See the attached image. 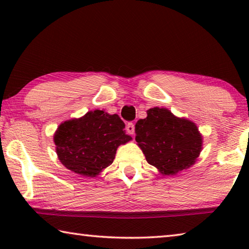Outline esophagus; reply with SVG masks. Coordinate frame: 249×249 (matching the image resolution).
<instances>
[{"mask_svg": "<svg viewBox=\"0 0 249 249\" xmlns=\"http://www.w3.org/2000/svg\"><path fill=\"white\" fill-rule=\"evenodd\" d=\"M126 132H127L129 135H133L135 132V125L134 123H128L126 125Z\"/></svg>", "mask_w": 249, "mask_h": 249, "instance_id": "obj_1", "label": "esophagus"}]
</instances>
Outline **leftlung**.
<instances>
[{
  "mask_svg": "<svg viewBox=\"0 0 249 249\" xmlns=\"http://www.w3.org/2000/svg\"><path fill=\"white\" fill-rule=\"evenodd\" d=\"M135 140L147 162L160 174L174 176L196 162L202 136L193 122L175 116L165 107H153L135 125Z\"/></svg>",
  "mask_w": 249,
  "mask_h": 249,
  "instance_id": "1",
  "label": "left lung"
}]
</instances>
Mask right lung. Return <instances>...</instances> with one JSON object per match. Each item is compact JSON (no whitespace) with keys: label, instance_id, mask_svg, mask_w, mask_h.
<instances>
[{"label":"right lung","instance_id":"right-lung-1","mask_svg":"<svg viewBox=\"0 0 249 249\" xmlns=\"http://www.w3.org/2000/svg\"><path fill=\"white\" fill-rule=\"evenodd\" d=\"M124 128L119 115L101 109L66 121L53 136L58 158L67 169L93 178L113 162L117 147L132 140Z\"/></svg>","mask_w":249,"mask_h":249}]
</instances>
